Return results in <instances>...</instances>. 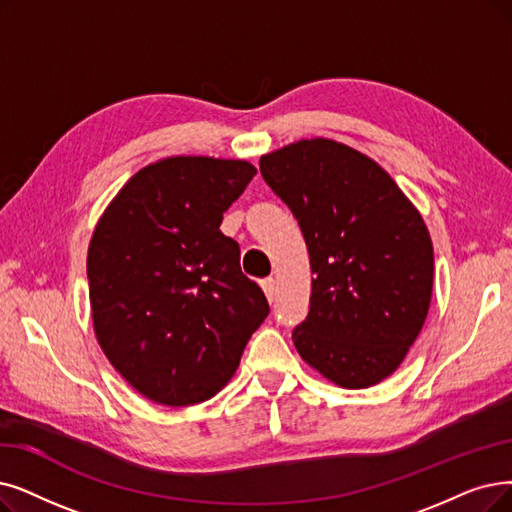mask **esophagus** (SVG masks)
<instances>
[{"instance_id": "esophagus-1", "label": "esophagus", "mask_w": 512, "mask_h": 512, "mask_svg": "<svg viewBox=\"0 0 512 512\" xmlns=\"http://www.w3.org/2000/svg\"><path fill=\"white\" fill-rule=\"evenodd\" d=\"M260 285H262L264 294H267L269 302H273V300H275V279H273V277H267V279L260 281Z\"/></svg>"}]
</instances>
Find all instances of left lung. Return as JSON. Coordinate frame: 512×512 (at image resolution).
I'll list each match as a JSON object with an SVG mask.
<instances>
[{
	"instance_id": "obj_1",
	"label": "left lung",
	"mask_w": 512,
	"mask_h": 512,
	"mask_svg": "<svg viewBox=\"0 0 512 512\" xmlns=\"http://www.w3.org/2000/svg\"><path fill=\"white\" fill-rule=\"evenodd\" d=\"M260 174L298 220L315 275L296 351L334 384H378L431 304L435 258L420 212L374 159L336 140L262 155Z\"/></svg>"
}]
</instances>
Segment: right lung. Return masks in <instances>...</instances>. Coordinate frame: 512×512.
Here are the masks:
<instances>
[{
	"label": "right lung",
	"mask_w": 512,
	"mask_h": 512,
	"mask_svg": "<svg viewBox=\"0 0 512 512\" xmlns=\"http://www.w3.org/2000/svg\"><path fill=\"white\" fill-rule=\"evenodd\" d=\"M256 168L241 159L168 157L136 172L100 216L88 248L100 349L147 399L214 397L269 315L239 267L222 214Z\"/></svg>",
	"instance_id": "right-lung-1"
}]
</instances>
